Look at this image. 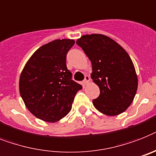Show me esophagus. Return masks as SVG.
I'll list each match as a JSON object with an SVG mask.
<instances>
[{
    "label": "esophagus",
    "mask_w": 156,
    "mask_h": 156,
    "mask_svg": "<svg viewBox=\"0 0 156 156\" xmlns=\"http://www.w3.org/2000/svg\"><path fill=\"white\" fill-rule=\"evenodd\" d=\"M89 81H90V76L88 75H86L85 76H84V80H83V83H84V84H87Z\"/></svg>",
    "instance_id": "obj_1"
}]
</instances>
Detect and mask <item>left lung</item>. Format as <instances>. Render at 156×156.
Instances as JSON below:
<instances>
[{"mask_svg":"<svg viewBox=\"0 0 156 156\" xmlns=\"http://www.w3.org/2000/svg\"><path fill=\"white\" fill-rule=\"evenodd\" d=\"M92 66L91 77L100 94L94 106L107 115L121 114L136 96L138 79L132 59L119 44L102 34L84 35L76 41Z\"/></svg>","mask_w":156,"mask_h":156,"instance_id":"1","label":"left lung"}]
</instances>
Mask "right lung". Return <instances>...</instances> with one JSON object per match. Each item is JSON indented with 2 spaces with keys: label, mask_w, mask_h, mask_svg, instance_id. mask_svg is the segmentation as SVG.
<instances>
[{
  "label": "right lung",
  "mask_w": 156,
  "mask_h": 156,
  "mask_svg": "<svg viewBox=\"0 0 156 156\" xmlns=\"http://www.w3.org/2000/svg\"><path fill=\"white\" fill-rule=\"evenodd\" d=\"M74 44L73 40L62 39L41 46L20 74V96L29 112L44 121L55 123L64 118L82 89L66 65L67 53Z\"/></svg>",
  "instance_id": "add662e5"
}]
</instances>
